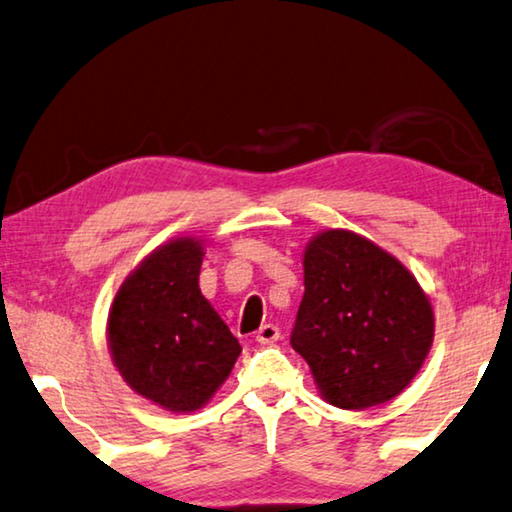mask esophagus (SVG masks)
<instances>
[{"instance_id":"1","label":"esophagus","mask_w":512,"mask_h":512,"mask_svg":"<svg viewBox=\"0 0 512 512\" xmlns=\"http://www.w3.org/2000/svg\"><path fill=\"white\" fill-rule=\"evenodd\" d=\"M277 339H280V327L273 325V323L262 325V327L257 329V334H255V341L257 343H264V345L275 343Z\"/></svg>"}]
</instances>
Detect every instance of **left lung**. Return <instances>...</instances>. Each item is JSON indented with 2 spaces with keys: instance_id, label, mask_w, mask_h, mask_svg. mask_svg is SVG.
Here are the masks:
<instances>
[{
  "instance_id": "8db88e82",
  "label": "left lung",
  "mask_w": 512,
  "mask_h": 512,
  "mask_svg": "<svg viewBox=\"0 0 512 512\" xmlns=\"http://www.w3.org/2000/svg\"><path fill=\"white\" fill-rule=\"evenodd\" d=\"M431 341L429 300L393 255L348 230H327L307 246L291 348L329 404L363 411L393 400Z\"/></svg>"
}]
</instances>
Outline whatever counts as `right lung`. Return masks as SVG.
Segmentation results:
<instances>
[{"mask_svg": "<svg viewBox=\"0 0 512 512\" xmlns=\"http://www.w3.org/2000/svg\"><path fill=\"white\" fill-rule=\"evenodd\" d=\"M203 246L176 239L121 284L108 318L126 384L167 411H196L230 375L241 345L198 289Z\"/></svg>", "mask_w": 512, "mask_h": 512, "instance_id": "right-lung-1", "label": "right lung"}]
</instances>
